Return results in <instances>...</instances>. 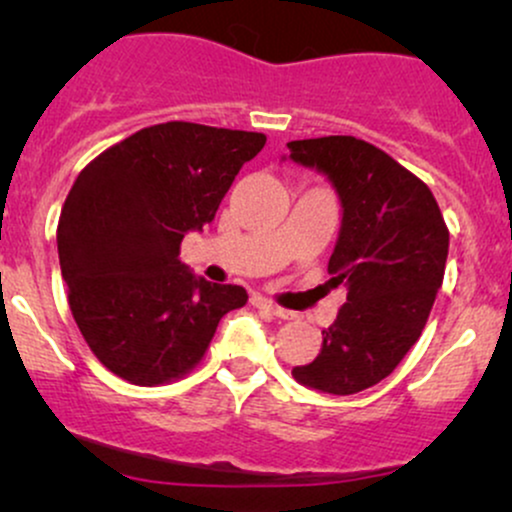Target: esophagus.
<instances>
[{
  "label": "esophagus",
  "instance_id": "esophagus-1",
  "mask_svg": "<svg viewBox=\"0 0 512 512\" xmlns=\"http://www.w3.org/2000/svg\"><path fill=\"white\" fill-rule=\"evenodd\" d=\"M252 305H257V308H262V310H267V313L281 317V320H293V317H296V313H293V310L281 308V305H276V303L269 301V298H262V296H257L255 301H252Z\"/></svg>",
  "mask_w": 512,
  "mask_h": 512
}]
</instances>
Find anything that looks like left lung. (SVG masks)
<instances>
[{
	"label": "left lung",
	"mask_w": 512,
	"mask_h": 512,
	"mask_svg": "<svg viewBox=\"0 0 512 512\" xmlns=\"http://www.w3.org/2000/svg\"><path fill=\"white\" fill-rule=\"evenodd\" d=\"M291 158L332 180L342 231L327 264L346 303L322 330L315 361L293 378L330 395H356L399 366L424 332L443 284L450 233L424 180L356 137L289 142Z\"/></svg>",
	"instance_id": "left-lung-1"
}]
</instances>
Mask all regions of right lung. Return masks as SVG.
<instances>
[{
	"label": "right lung",
	"mask_w": 512,
	"mask_h": 512,
	"mask_svg": "<svg viewBox=\"0 0 512 512\" xmlns=\"http://www.w3.org/2000/svg\"><path fill=\"white\" fill-rule=\"evenodd\" d=\"M267 137L197 122L144 127L81 170L57 226L62 279L88 349L132 385L195 370L243 286L187 272L180 243L214 221Z\"/></svg>",
	"instance_id": "obj_1"
}]
</instances>
